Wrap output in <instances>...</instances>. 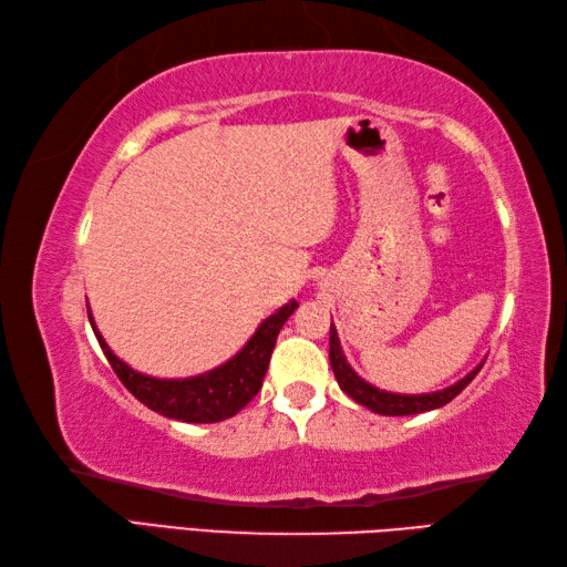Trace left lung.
I'll return each mask as SVG.
<instances>
[{
  "mask_svg": "<svg viewBox=\"0 0 567 567\" xmlns=\"http://www.w3.org/2000/svg\"><path fill=\"white\" fill-rule=\"evenodd\" d=\"M329 361H331V371L337 375V383L341 385V391L379 415H417V413H427V410L447 405L452 398H457L464 388L472 383L474 375L480 373L484 365L480 363L472 373L464 375L462 381H457L450 388H442V391H435V393H420V395L388 393V391H381V388L365 383L361 375L351 369L347 357H343L341 351L334 324L329 329Z\"/></svg>",
  "mask_w": 567,
  "mask_h": 567,
  "instance_id": "1",
  "label": "left lung"
}]
</instances>
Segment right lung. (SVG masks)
Here are the masks:
<instances>
[{
	"mask_svg": "<svg viewBox=\"0 0 567 567\" xmlns=\"http://www.w3.org/2000/svg\"><path fill=\"white\" fill-rule=\"evenodd\" d=\"M295 309L297 302L292 299L265 319L246 347L230 361L208 373L192 375V379H152V375L132 371L125 361H120L110 351L95 327L91 309H87V319H91L100 349L113 365L117 379L140 403L164 417L182 420V423H220V420L236 415L258 395L265 371L270 365L277 334Z\"/></svg>",
	"mask_w": 567,
	"mask_h": 567,
	"instance_id": "add662e5",
	"label": "right lung"
}]
</instances>
